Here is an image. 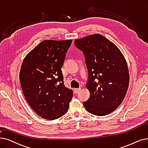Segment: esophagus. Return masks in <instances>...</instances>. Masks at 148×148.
Here are the masks:
<instances>
[{
	"instance_id": "1",
	"label": "esophagus",
	"mask_w": 148,
	"mask_h": 148,
	"mask_svg": "<svg viewBox=\"0 0 148 148\" xmlns=\"http://www.w3.org/2000/svg\"><path fill=\"white\" fill-rule=\"evenodd\" d=\"M81 88H75L74 89V92L75 94H77L79 92H80Z\"/></svg>"
}]
</instances>
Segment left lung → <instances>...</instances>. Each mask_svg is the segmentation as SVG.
Listing matches in <instances>:
<instances>
[{"instance_id": "1", "label": "left lung", "mask_w": 148, "mask_h": 148, "mask_svg": "<svg viewBox=\"0 0 148 148\" xmlns=\"http://www.w3.org/2000/svg\"><path fill=\"white\" fill-rule=\"evenodd\" d=\"M75 47L83 52L88 72L86 86L90 92L83 106L98 116L110 114L123 101L129 86L127 63L119 49L100 34L76 39Z\"/></svg>"}]
</instances>
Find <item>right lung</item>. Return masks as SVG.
<instances>
[{"mask_svg": "<svg viewBox=\"0 0 148 148\" xmlns=\"http://www.w3.org/2000/svg\"><path fill=\"white\" fill-rule=\"evenodd\" d=\"M72 40H43L26 56L20 71L25 99L41 117L53 120L65 115L73 91L64 84L61 68Z\"/></svg>", "mask_w": 148, "mask_h": 148, "instance_id": "obj_1", "label": "right lung"}]
</instances>
